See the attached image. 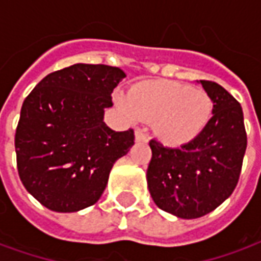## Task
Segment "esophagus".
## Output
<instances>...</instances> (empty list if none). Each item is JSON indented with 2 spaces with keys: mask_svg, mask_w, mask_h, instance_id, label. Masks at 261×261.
Instances as JSON below:
<instances>
[{
  "mask_svg": "<svg viewBox=\"0 0 261 261\" xmlns=\"http://www.w3.org/2000/svg\"><path fill=\"white\" fill-rule=\"evenodd\" d=\"M136 141L137 142H147L148 141L147 133L142 130H137L136 131Z\"/></svg>",
  "mask_w": 261,
  "mask_h": 261,
  "instance_id": "esophagus-1",
  "label": "esophagus"
}]
</instances>
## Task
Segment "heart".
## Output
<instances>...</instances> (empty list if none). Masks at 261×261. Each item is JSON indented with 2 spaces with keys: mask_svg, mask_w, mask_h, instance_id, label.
<instances>
[{
  "mask_svg": "<svg viewBox=\"0 0 261 261\" xmlns=\"http://www.w3.org/2000/svg\"><path fill=\"white\" fill-rule=\"evenodd\" d=\"M120 108L133 121L153 123L155 134L169 145L194 140L210 121L213 103L205 92L175 81H145L120 97Z\"/></svg>",
  "mask_w": 261,
  "mask_h": 261,
  "instance_id": "1",
  "label": "heart"
}]
</instances>
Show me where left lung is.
Listing matches in <instances>:
<instances>
[{
  "mask_svg": "<svg viewBox=\"0 0 261 261\" xmlns=\"http://www.w3.org/2000/svg\"><path fill=\"white\" fill-rule=\"evenodd\" d=\"M200 82L214 103L205 128L177 148L149 141L151 197L161 210L185 219L211 213L232 194L247 147L241 103L217 82Z\"/></svg>",
  "mask_w": 261,
  "mask_h": 261,
  "instance_id": "1",
  "label": "left lung"
}]
</instances>
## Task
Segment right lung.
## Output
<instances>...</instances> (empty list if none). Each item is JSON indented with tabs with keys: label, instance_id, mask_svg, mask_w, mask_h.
<instances>
[{
	"label": "right lung",
	"instance_id": "add662e5",
	"mask_svg": "<svg viewBox=\"0 0 261 261\" xmlns=\"http://www.w3.org/2000/svg\"><path fill=\"white\" fill-rule=\"evenodd\" d=\"M125 74L105 64H74L44 76L26 96L15 133L20 181L44 207L75 213L93 205L113 164L134 145V130L103 121Z\"/></svg>",
	"mask_w": 261,
	"mask_h": 261
}]
</instances>
